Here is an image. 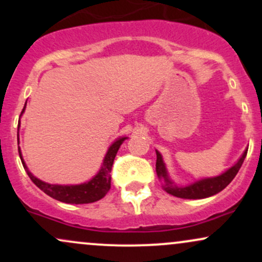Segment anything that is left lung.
I'll return each instance as SVG.
<instances>
[{"mask_svg": "<svg viewBox=\"0 0 262 262\" xmlns=\"http://www.w3.org/2000/svg\"><path fill=\"white\" fill-rule=\"evenodd\" d=\"M246 154H248V150H245L244 154H243L242 158L239 159V161L233 167L225 171L221 176L200 180V181L192 183L189 186H186V187H177V186H172V182L167 177L166 169H165V164L162 161L160 152L156 151V173H158L159 179H162L165 181V185L162 186V188L167 193L172 194L175 197L187 198V200H201V198H206L213 196V194H217L218 192H221L222 189L227 187L233 181L234 177L236 176L237 171L242 167L244 159L246 158Z\"/></svg>", "mask_w": 262, "mask_h": 262, "instance_id": "8db88e82", "label": "left lung"}]
</instances>
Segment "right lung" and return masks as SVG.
Listing matches in <instances>:
<instances>
[{
    "mask_svg": "<svg viewBox=\"0 0 262 262\" xmlns=\"http://www.w3.org/2000/svg\"><path fill=\"white\" fill-rule=\"evenodd\" d=\"M26 108V106H25ZM25 108H23L22 113L25 112ZM127 138H119L117 139L112 145L108 149L106 156H104L103 165H102L100 172L97 173L91 181L82 183V185H76V186H61V185H49V183H45L40 180H38L37 177H34L29 172V170L27 169L25 161L22 159V154H20V150L18 148V152H19L20 160H22L23 166L28 173V176L31 177V180L34 182L35 186H38L44 193H47L48 196H50L54 200H58L60 202L65 203H74V204H83V203H92L96 201L101 200L107 194V192L111 188V171H112L113 161L116 158L117 151H118L119 146L122 145V143Z\"/></svg>",
    "mask_w": 262,
    "mask_h": 262,
    "instance_id": "add662e5",
    "label": "right lung"
}]
</instances>
